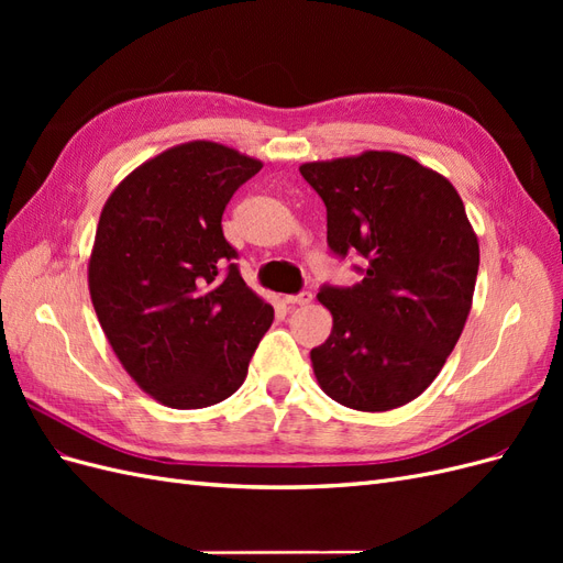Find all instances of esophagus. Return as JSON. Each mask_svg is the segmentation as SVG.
Instances as JSON below:
<instances>
[{"instance_id": "esophagus-1", "label": "esophagus", "mask_w": 563, "mask_h": 563, "mask_svg": "<svg viewBox=\"0 0 563 563\" xmlns=\"http://www.w3.org/2000/svg\"><path fill=\"white\" fill-rule=\"evenodd\" d=\"M284 302L286 305H310L312 302V294L310 291H302L298 296H286Z\"/></svg>"}]
</instances>
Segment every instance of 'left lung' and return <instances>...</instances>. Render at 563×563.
<instances>
[{
    "instance_id": "8db88e82",
    "label": "left lung",
    "mask_w": 563,
    "mask_h": 563,
    "mask_svg": "<svg viewBox=\"0 0 563 563\" xmlns=\"http://www.w3.org/2000/svg\"><path fill=\"white\" fill-rule=\"evenodd\" d=\"M300 174L327 203L331 251L368 261L356 286L317 294L333 329L310 352L314 378L354 411L399 408L439 376L472 310L479 240L463 199L391 150L308 162Z\"/></svg>"
}]
</instances>
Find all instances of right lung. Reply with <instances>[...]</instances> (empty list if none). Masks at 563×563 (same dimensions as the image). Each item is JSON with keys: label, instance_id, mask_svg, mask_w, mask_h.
I'll return each instance as SVG.
<instances>
[{"label": "right lung", "instance_id": "right-lung-1", "mask_svg": "<svg viewBox=\"0 0 563 563\" xmlns=\"http://www.w3.org/2000/svg\"><path fill=\"white\" fill-rule=\"evenodd\" d=\"M261 159L190 141L135 166L108 197L89 255V294L119 364L168 408L234 395L275 310L228 261L223 211Z\"/></svg>", "mask_w": 563, "mask_h": 563}]
</instances>
